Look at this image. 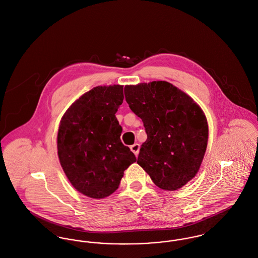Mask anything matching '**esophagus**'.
<instances>
[{
  "instance_id": "esophagus-1",
  "label": "esophagus",
  "mask_w": 258,
  "mask_h": 258,
  "mask_svg": "<svg viewBox=\"0 0 258 258\" xmlns=\"http://www.w3.org/2000/svg\"><path fill=\"white\" fill-rule=\"evenodd\" d=\"M130 149H131V151L137 156V155L139 154V151H140V145H139L138 143H136V144L132 145V146L130 147Z\"/></svg>"
}]
</instances>
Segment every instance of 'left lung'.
I'll use <instances>...</instances> for the list:
<instances>
[{"label":"left lung","instance_id":"left-lung-1","mask_svg":"<svg viewBox=\"0 0 258 258\" xmlns=\"http://www.w3.org/2000/svg\"><path fill=\"white\" fill-rule=\"evenodd\" d=\"M124 94L147 133L137 163L158 187H182L198 172L206 152L209 130L204 112L164 81L126 86Z\"/></svg>","mask_w":258,"mask_h":258}]
</instances>
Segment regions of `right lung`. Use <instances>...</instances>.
Masks as SVG:
<instances>
[{"label": "right lung", "mask_w": 258, "mask_h": 258, "mask_svg": "<svg viewBox=\"0 0 258 258\" xmlns=\"http://www.w3.org/2000/svg\"><path fill=\"white\" fill-rule=\"evenodd\" d=\"M123 86L95 87L77 99L61 119L57 149L72 185L82 194L101 199L120 184L124 170L137 161L120 140L115 113L123 102Z\"/></svg>", "instance_id": "right-lung-1"}]
</instances>
